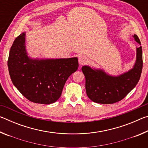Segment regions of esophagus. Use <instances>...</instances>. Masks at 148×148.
<instances>
[{
	"instance_id": "1",
	"label": "esophagus",
	"mask_w": 148,
	"mask_h": 148,
	"mask_svg": "<svg viewBox=\"0 0 148 148\" xmlns=\"http://www.w3.org/2000/svg\"><path fill=\"white\" fill-rule=\"evenodd\" d=\"M78 62H79V64L80 65L85 64L86 63H87V57H84V56H80V57H79Z\"/></svg>"
}]
</instances>
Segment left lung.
I'll list each match as a JSON object with an SVG mask.
<instances>
[{
  "label": "left lung",
  "mask_w": 148,
  "mask_h": 148,
  "mask_svg": "<svg viewBox=\"0 0 148 148\" xmlns=\"http://www.w3.org/2000/svg\"><path fill=\"white\" fill-rule=\"evenodd\" d=\"M133 37L141 45L137 35L134 34ZM142 66V49L140 46L136 48V60L133 69L119 76H112L103 70L82 66L87 96L92 101L99 104H113L121 101L136 86L141 76Z\"/></svg>",
  "instance_id": "obj_1"
}]
</instances>
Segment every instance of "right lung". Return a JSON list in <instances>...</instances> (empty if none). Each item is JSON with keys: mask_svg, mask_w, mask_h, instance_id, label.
I'll return each mask as SVG.
<instances>
[{"mask_svg": "<svg viewBox=\"0 0 148 148\" xmlns=\"http://www.w3.org/2000/svg\"><path fill=\"white\" fill-rule=\"evenodd\" d=\"M25 42L23 32L15 39L10 51L8 66L12 83L30 101L53 103L61 97L69 77L78 69V59H31Z\"/></svg>", "mask_w": 148, "mask_h": 148, "instance_id": "right-lung-1", "label": "right lung"}]
</instances>
